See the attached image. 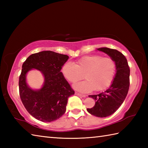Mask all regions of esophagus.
<instances>
[{
    "mask_svg": "<svg viewBox=\"0 0 148 148\" xmlns=\"http://www.w3.org/2000/svg\"><path fill=\"white\" fill-rule=\"evenodd\" d=\"M76 95L79 96V97H86L85 95H83V94H81V93H79L77 92H76Z\"/></svg>",
    "mask_w": 148,
    "mask_h": 148,
    "instance_id": "1",
    "label": "esophagus"
}]
</instances>
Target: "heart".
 <instances>
[{"mask_svg":"<svg viewBox=\"0 0 148 148\" xmlns=\"http://www.w3.org/2000/svg\"><path fill=\"white\" fill-rule=\"evenodd\" d=\"M116 71V63L110 58L100 55L86 56L78 59L76 64L67 62L62 65L61 72L66 80L74 83L82 79L86 80L75 83L73 88L81 92H90L95 89L102 91L111 85Z\"/></svg>","mask_w":148,"mask_h":148,"instance_id":"obj_1","label":"heart"}]
</instances>
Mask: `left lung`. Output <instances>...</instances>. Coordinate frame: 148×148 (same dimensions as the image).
I'll return each instance as SVG.
<instances>
[{"label": "left lung", "mask_w": 148, "mask_h": 148, "mask_svg": "<svg viewBox=\"0 0 148 148\" xmlns=\"http://www.w3.org/2000/svg\"><path fill=\"white\" fill-rule=\"evenodd\" d=\"M97 50L109 55L116 65L115 76L109 88L97 95L88 96L95 100V104L87 109V111L97 117L104 118L116 112L126 98L130 86V68L127 58L118 50L108 48Z\"/></svg>", "instance_id": "8db88e82"}]
</instances>
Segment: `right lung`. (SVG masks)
Listing matches in <instances>:
<instances>
[{"label":"right lung","instance_id":"1","mask_svg":"<svg viewBox=\"0 0 148 148\" xmlns=\"http://www.w3.org/2000/svg\"><path fill=\"white\" fill-rule=\"evenodd\" d=\"M69 58L66 55L43 51L30 55L22 65L19 78L20 99L29 114L40 121L51 122L60 118L65 112L68 98L74 94L61 72ZM32 69L43 75L40 89L34 90L26 83V74Z\"/></svg>","mask_w":148,"mask_h":148}]
</instances>
